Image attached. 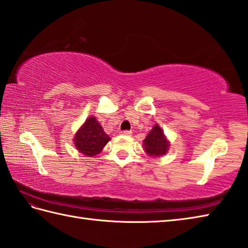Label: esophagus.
<instances>
[{
  "instance_id": "esophagus-1",
  "label": "esophagus",
  "mask_w": 248,
  "mask_h": 248,
  "mask_svg": "<svg viewBox=\"0 0 248 248\" xmlns=\"http://www.w3.org/2000/svg\"><path fill=\"white\" fill-rule=\"evenodd\" d=\"M121 134L125 135V136H131V135H133V131H131V130H123V131H121Z\"/></svg>"
}]
</instances>
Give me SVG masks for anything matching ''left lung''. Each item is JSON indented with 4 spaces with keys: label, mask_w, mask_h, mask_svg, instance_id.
Here are the masks:
<instances>
[{
    "label": "left lung",
    "mask_w": 248,
    "mask_h": 248,
    "mask_svg": "<svg viewBox=\"0 0 248 248\" xmlns=\"http://www.w3.org/2000/svg\"><path fill=\"white\" fill-rule=\"evenodd\" d=\"M145 152L151 156L165 155L168 151L169 142L164 136V131L156 124L143 141Z\"/></svg>",
    "instance_id": "8db88e82"
}]
</instances>
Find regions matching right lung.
<instances>
[{
  "mask_svg": "<svg viewBox=\"0 0 248 248\" xmlns=\"http://www.w3.org/2000/svg\"><path fill=\"white\" fill-rule=\"evenodd\" d=\"M110 140L94 117L89 118L75 136V145L79 152L87 156H95L102 152Z\"/></svg>",
  "mask_w": 248,
  "mask_h": 248,
  "instance_id": "right-lung-1",
  "label": "right lung"
}]
</instances>
